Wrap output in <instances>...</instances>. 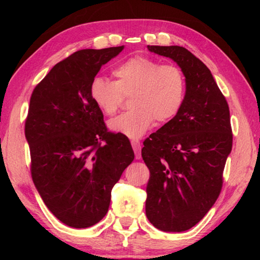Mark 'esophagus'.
I'll return each instance as SVG.
<instances>
[{"label": "esophagus", "instance_id": "obj_1", "mask_svg": "<svg viewBox=\"0 0 260 260\" xmlns=\"http://www.w3.org/2000/svg\"><path fill=\"white\" fill-rule=\"evenodd\" d=\"M131 143H132V147H133V150L135 152L136 159H141V143L138 140H132Z\"/></svg>", "mask_w": 260, "mask_h": 260}]
</instances>
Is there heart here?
<instances>
[{
    "label": "heart",
    "mask_w": 260,
    "mask_h": 260,
    "mask_svg": "<svg viewBox=\"0 0 260 260\" xmlns=\"http://www.w3.org/2000/svg\"><path fill=\"white\" fill-rule=\"evenodd\" d=\"M116 80L96 77L90 83V98L107 116L117 112L124 96H132V110L108 122L116 133L139 139L152 126L169 121L179 112L186 95L182 70L149 57L135 56L112 71Z\"/></svg>",
    "instance_id": "b5f03b06"
}]
</instances>
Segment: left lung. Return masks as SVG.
<instances>
[{
    "instance_id": "left-lung-1",
    "label": "left lung",
    "mask_w": 260,
    "mask_h": 260,
    "mask_svg": "<svg viewBox=\"0 0 260 260\" xmlns=\"http://www.w3.org/2000/svg\"><path fill=\"white\" fill-rule=\"evenodd\" d=\"M169 57L186 78L179 112L144 141L150 171L146 214L162 232H184L203 219L217 201L232 151L230 108L208 67L186 48L148 46Z\"/></svg>"
}]
</instances>
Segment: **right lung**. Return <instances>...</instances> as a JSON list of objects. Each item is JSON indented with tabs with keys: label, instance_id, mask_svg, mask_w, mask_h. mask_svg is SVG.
<instances>
[{
	"label": "right lung",
	"instance_id": "obj_1",
	"mask_svg": "<svg viewBox=\"0 0 260 260\" xmlns=\"http://www.w3.org/2000/svg\"><path fill=\"white\" fill-rule=\"evenodd\" d=\"M124 48L74 52L30 96L25 136L33 182L50 212L70 227L87 228L103 219L113 186L134 160L128 139L107 131L90 98L100 69Z\"/></svg>",
	"mask_w": 260,
	"mask_h": 260
}]
</instances>
